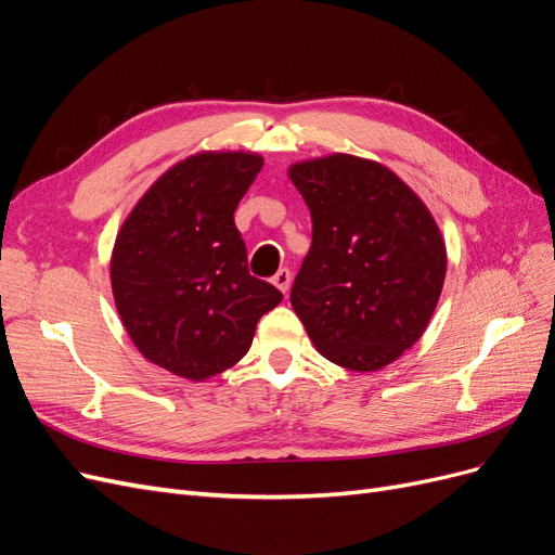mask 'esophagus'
I'll return each instance as SVG.
<instances>
[{"label": "esophagus", "mask_w": 555, "mask_h": 555, "mask_svg": "<svg viewBox=\"0 0 555 555\" xmlns=\"http://www.w3.org/2000/svg\"><path fill=\"white\" fill-rule=\"evenodd\" d=\"M273 284H275V287H278L282 294H287V292H289V284H292L289 268H280V271L273 275Z\"/></svg>", "instance_id": "obj_1"}]
</instances>
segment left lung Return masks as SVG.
Returning a JSON list of instances; mask_svg holds the SVG:
<instances>
[{
  "instance_id": "obj_1",
  "label": "left lung",
  "mask_w": 555,
  "mask_h": 555,
  "mask_svg": "<svg viewBox=\"0 0 555 555\" xmlns=\"http://www.w3.org/2000/svg\"><path fill=\"white\" fill-rule=\"evenodd\" d=\"M289 178L312 217V245L292 308L328 361L371 373L426 331L447 275L433 215L386 166L331 155L294 164Z\"/></svg>"
}]
</instances>
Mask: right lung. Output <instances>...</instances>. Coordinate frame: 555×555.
Listing matches in <instances>:
<instances>
[{
	"label": "right lung",
	"mask_w": 555,
	"mask_h": 555,
	"mask_svg": "<svg viewBox=\"0 0 555 555\" xmlns=\"http://www.w3.org/2000/svg\"><path fill=\"white\" fill-rule=\"evenodd\" d=\"M261 166L249 153L192 155L143 194L115 238L117 312L141 354L178 377L201 382L238 363L282 300L249 275L233 222Z\"/></svg>",
	"instance_id": "add662e5"
}]
</instances>
